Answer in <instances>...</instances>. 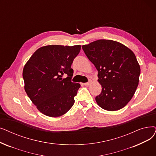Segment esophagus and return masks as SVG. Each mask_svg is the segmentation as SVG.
<instances>
[{
	"instance_id": "obj_1",
	"label": "esophagus",
	"mask_w": 156,
	"mask_h": 156,
	"mask_svg": "<svg viewBox=\"0 0 156 156\" xmlns=\"http://www.w3.org/2000/svg\"><path fill=\"white\" fill-rule=\"evenodd\" d=\"M82 84L85 86H89L90 84V82H87V83H82Z\"/></svg>"
}]
</instances>
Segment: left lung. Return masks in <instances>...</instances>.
Returning <instances> with one entry per match:
<instances>
[{
	"mask_svg": "<svg viewBox=\"0 0 156 156\" xmlns=\"http://www.w3.org/2000/svg\"><path fill=\"white\" fill-rule=\"evenodd\" d=\"M85 55L98 71L101 93L98 105L108 111L124 108L136 91L140 66L134 53L117 41L99 39L82 46Z\"/></svg>",
	"mask_w": 156,
	"mask_h": 156,
	"instance_id": "left-lung-1",
	"label": "left lung"
}]
</instances>
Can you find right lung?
<instances>
[{
    "label": "right lung",
    "instance_id": "1",
    "mask_svg": "<svg viewBox=\"0 0 156 156\" xmlns=\"http://www.w3.org/2000/svg\"><path fill=\"white\" fill-rule=\"evenodd\" d=\"M80 45H48L41 47L23 67L24 89L37 110L46 116L58 117L74 103L80 83L71 82L73 60ZM66 74L68 76L62 79Z\"/></svg>",
    "mask_w": 156,
    "mask_h": 156
}]
</instances>
